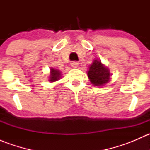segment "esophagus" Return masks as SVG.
<instances>
[{
    "label": "esophagus",
    "instance_id": "obj_1",
    "mask_svg": "<svg viewBox=\"0 0 150 150\" xmlns=\"http://www.w3.org/2000/svg\"><path fill=\"white\" fill-rule=\"evenodd\" d=\"M78 64H79V63H78V62H72L71 63V66L73 68H77L78 67Z\"/></svg>",
    "mask_w": 150,
    "mask_h": 150
}]
</instances>
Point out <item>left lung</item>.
<instances>
[{"label": "left lung", "instance_id": "left-lung-1", "mask_svg": "<svg viewBox=\"0 0 150 150\" xmlns=\"http://www.w3.org/2000/svg\"><path fill=\"white\" fill-rule=\"evenodd\" d=\"M87 75L90 82L93 86H103L110 82V71L107 66L101 62V60L94 59L92 64L88 67Z\"/></svg>", "mask_w": 150, "mask_h": 150}]
</instances>
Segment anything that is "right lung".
<instances>
[{
	"label": "right lung",
	"mask_w": 150,
	"mask_h": 150,
	"mask_svg": "<svg viewBox=\"0 0 150 150\" xmlns=\"http://www.w3.org/2000/svg\"><path fill=\"white\" fill-rule=\"evenodd\" d=\"M61 71L57 69H55V68H50V74L49 77H48V81H50L51 83L56 82V81H59L61 78Z\"/></svg>",
	"instance_id": "obj_1"
}]
</instances>
